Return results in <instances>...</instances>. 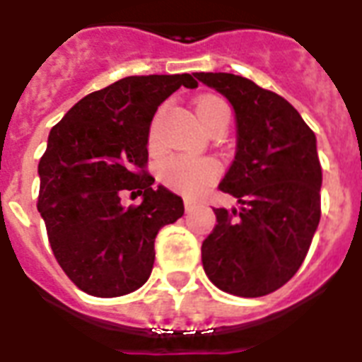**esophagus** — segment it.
<instances>
[{
  "mask_svg": "<svg viewBox=\"0 0 362 362\" xmlns=\"http://www.w3.org/2000/svg\"><path fill=\"white\" fill-rule=\"evenodd\" d=\"M184 209H186V212H192V210L195 209V201H192V199H186V201H184Z\"/></svg>",
  "mask_w": 362,
  "mask_h": 362,
  "instance_id": "34e87169",
  "label": "esophagus"
}]
</instances>
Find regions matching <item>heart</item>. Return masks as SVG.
I'll list each match as a JSON object with an SVG mask.
<instances>
[{"label": "heart", "instance_id": "1", "mask_svg": "<svg viewBox=\"0 0 362 362\" xmlns=\"http://www.w3.org/2000/svg\"><path fill=\"white\" fill-rule=\"evenodd\" d=\"M201 124L206 127L216 116L227 115L229 109L227 105L218 98H201L195 105ZM158 136H156V124L150 133V146H156ZM220 176V165L210 158H186V156H173L165 159L159 167V178L165 186L170 189L187 195V197H197Z\"/></svg>", "mask_w": 362, "mask_h": 362}]
</instances>
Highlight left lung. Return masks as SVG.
Masks as SVG:
<instances>
[{
    "mask_svg": "<svg viewBox=\"0 0 362 362\" xmlns=\"http://www.w3.org/2000/svg\"><path fill=\"white\" fill-rule=\"evenodd\" d=\"M231 103L237 150L220 189L238 209H214L203 240L209 280L237 297H263L291 280L321 218L314 131L278 93L231 73H193Z\"/></svg>",
    "mask_w": 362,
    "mask_h": 362,
    "instance_id": "obj_1",
    "label": "left lung"
}]
</instances>
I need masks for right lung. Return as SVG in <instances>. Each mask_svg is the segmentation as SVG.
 <instances>
[{
    "instance_id": "obj_1",
    "label": "right lung",
    "mask_w": 362,
    "mask_h": 362,
    "mask_svg": "<svg viewBox=\"0 0 362 362\" xmlns=\"http://www.w3.org/2000/svg\"><path fill=\"white\" fill-rule=\"evenodd\" d=\"M192 75L125 76L88 93L50 129L39 161V201L59 267L93 297H122L150 278L159 229L184 214L182 197L146 175L156 110ZM122 189L142 194L125 209Z\"/></svg>"
}]
</instances>
